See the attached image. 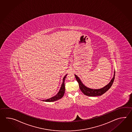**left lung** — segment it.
I'll return each mask as SVG.
<instances>
[{"label": "left lung", "instance_id": "8db88e82", "mask_svg": "<svg viewBox=\"0 0 132 132\" xmlns=\"http://www.w3.org/2000/svg\"><path fill=\"white\" fill-rule=\"evenodd\" d=\"M75 76L76 77L77 81L78 82L79 86L82 93L85 95L88 96L90 97H95V96H101L110 89V88L111 87L115 79V71L113 77L109 82V84H108L107 85H106L104 87L99 89H93L88 88L82 84L81 80L76 75H75Z\"/></svg>", "mask_w": 132, "mask_h": 132}]
</instances>
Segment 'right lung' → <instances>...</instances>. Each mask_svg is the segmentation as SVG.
<instances>
[{
	"mask_svg": "<svg viewBox=\"0 0 132 132\" xmlns=\"http://www.w3.org/2000/svg\"><path fill=\"white\" fill-rule=\"evenodd\" d=\"M67 75V74L63 79V82H62L61 86L59 90V92L56 94V95L51 97V98H48V99L45 100H42V101H45V102H53V101H57L59 99L62 98L65 93V80Z\"/></svg>",
	"mask_w": 132,
	"mask_h": 132,
	"instance_id": "1",
	"label": "right lung"
}]
</instances>
